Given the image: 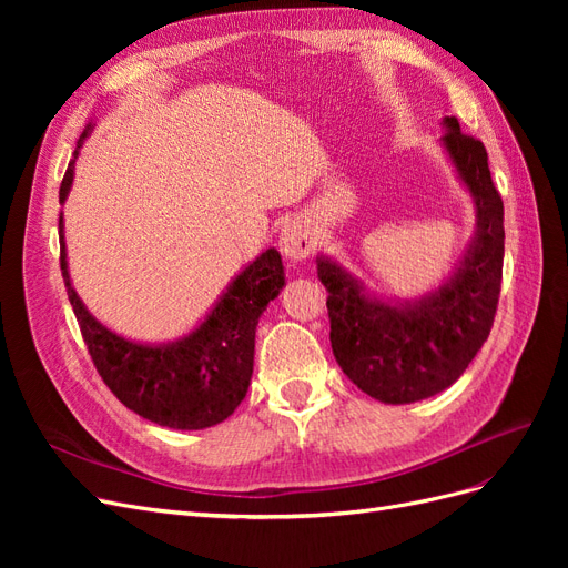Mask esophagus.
I'll return each mask as SVG.
<instances>
[{
	"label": "esophagus",
	"mask_w": 568,
	"mask_h": 568,
	"mask_svg": "<svg viewBox=\"0 0 568 568\" xmlns=\"http://www.w3.org/2000/svg\"><path fill=\"white\" fill-rule=\"evenodd\" d=\"M280 248L291 261H303V257L311 255L315 248V234L311 225L303 220L286 222L280 234Z\"/></svg>",
	"instance_id": "1"
}]
</instances>
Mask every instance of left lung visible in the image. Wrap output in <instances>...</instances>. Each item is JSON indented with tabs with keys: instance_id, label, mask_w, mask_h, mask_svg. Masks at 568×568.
<instances>
[{
	"instance_id": "obj_1",
	"label": "left lung",
	"mask_w": 568,
	"mask_h": 568,
	"mask_svg": "<svg viewBox=\"0 0 568 568\" xmlns=\"http://www.w3.org/2000/svg\"><path fill=\"white\" fill-rule=\"evenodd\" d=\"M440 146L467 189L476 230L459 263L419 298H379L332 255H317L329 291L332 351L343 374L369 398L405 405L453 386L484 346L500 298L505 209L490 180L486 146L445 115Z\"/></svg>"
}]
</instances>
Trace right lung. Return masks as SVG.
Returning a JSON list of instances; mask_svg holds the SVG:
<instances>
[{"label":"right lung","mask_w":568,"mask_h":568,"mask_svg":"<svg viewBox=\"0 0 568 568\" xmlns=\"http://www.w3.org/2000/svg\"><path fill=\"white\" fill-rule=\"evenodd\" d=\"M92 130L94 123L82 130L75 159ZM75 159L68 163L59 189L61 203L71 194ZM63 230L61 213V274L68 301L73 305L94 367L115 398L134 415L180 432H199L225 422L242 405L251 386L257 320L286 284L280 251H263L234 274L192 332L175 341L142 343L111 332L84 307L68 272Z\"/></svg>","instance_id":"1"}]
</instances>
